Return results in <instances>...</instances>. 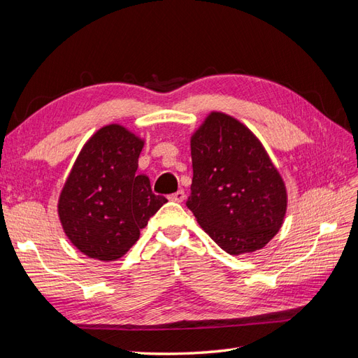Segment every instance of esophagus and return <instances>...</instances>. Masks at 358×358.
Returning a JSON list of instances; mask_svg holds the SVG:
<instances>
[{"label":"esophagus","mask_w":358,"mask_h":358,"mask_svg":"<svg viewBox=\"0 0 358 358\" xmlns=\"http://www.w3.org/2000/svg\"><path fill=\"white\" fill-rule=\"evenodd\" d=\"M169 199H170L171 201H178V203H180V201H183V199H185V191H183V189H179V191H176L175 194H171V196H169Z\"/></svg>","instance_id":"obj_1"}]
</instances>
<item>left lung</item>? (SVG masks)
Masks as SVG:
<instances>
[{"label":"left lung","instance_id":"8db88e82","mask_svg":"<svg viewBox=\"0 0 358 358\" xmlns=\"http://www.w3.org/2000/svg\"><path fill=\"white\" fill-rule=\"evenodd\" d=\"M188 209L215 243L239 255L279 231L287 191L259 140L237 119L212 112L191 137Z\"/></svg>","mask_w":358,"mask_h":358}]
</instances>
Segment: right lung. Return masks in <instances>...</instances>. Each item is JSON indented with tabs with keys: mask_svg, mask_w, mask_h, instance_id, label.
I'll list each match as a JSON object with an SVG mask.
<instances>
[{
	"mask_svg": "<svg viewBox=\"0 0 358 358\" xmlns=\"http://www.w3.org/2000/svg\"><path fill=\"white\" fill-rule=\"evenodd\" d=\"M143 140L117 124L100 128L82 148L58 201L64 233L80 252L121 258L167 199L137 175Z\"/></svg>",
	"mask_w": 358,
	"mask_h": 358,
	"instance_id": "add662e5",
	"label": "right lung"
}]
</instances>
